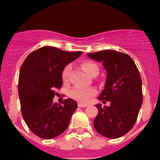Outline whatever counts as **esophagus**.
Here are the masks:
<instances>
[{
    "instance_id": "34e87169",
    "label": "esophagus",
    "mask_w": 160,
    "mask_h": 160,
    "mask_svg": "<svg viewBox=\"0 0 160 160\" xmlns=\"http://www.w3.org/2000/svg\"><path fill=\"white\" fill-rule=\"evenodd\" d=\"M78 106L81 107V108H85V107L87 106L86 104H82V103H78Z\"/></svg>"
}]
</instances>
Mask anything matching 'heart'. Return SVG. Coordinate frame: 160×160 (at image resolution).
<instances>
[{
  "label": "heart",
  "mask_w": 160,
  "mask_h": 160,
  "mask_svg": "<svg viewBox=\"0 0 160 160\" xmlns=\"http://www.w3.org/2000/svg\"><path fill=\"white\" fill-rule=\"evenodd\" d=\"M81 67L88 75L93 76L94 75H98L99 73V67L95 63L91 61H85L81 64ZM71 70V65H67L62 70L61 73V78L62 81L65 84L69 82V77ZM95 90L92 87L81 88V87H74L69 91V95L73 100L79 101L80 103H87L90 98L95 95Z\"/></svg>",
  "instance_id": "obj_1"
}]
</instances>
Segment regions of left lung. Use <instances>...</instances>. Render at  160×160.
<instances>
[{
	"mask_svg": "<svg viewBox=\"0 0 160 160\" xmlns=\"http://www.w3.org/2000/svg\"><path fill=\"white\" fill-rule=\"evenodd\" d=\"M87 55L102 62L106 70L105 89L99 100L110 102L109 106L95 105L99 112L94 127L103 136L117 139L128 133L137 120L143 102L140 74L127 54L105 50Z\"/></svg>",
	"mask_w": 160,
	"mask_h": 160,
	"instance_id": "1",
	"label": "left lung"
}]
</instances>
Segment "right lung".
Returning <instances> with one entry per match:
<instances>
[{"label": "right lung", "mask_w": 160, "mask_h": 160, "mask_svg": "<svg viewBox=\"0 0 160 160\" xmlns=\"http://www.w3.org/2000/svg\"><path fill=\"white\" fill-rule=\"evenodd\" d=\"M81 54L44 46L31 52L21 65L18 82L21 114L31 131L41 139L62 134L77 109L72 99L58 105L53 98L55 90L62 86L63 69Z\"/></svg>", "instance_id": "right-lung-1"}]
</instances>
